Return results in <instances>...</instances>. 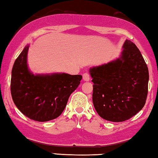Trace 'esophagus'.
Returning <instances> with one entry per match:
<instances>
[{
  "label": "esophagus",
  "mask_w": 158,
  "mask_h": 158,
  "mask_svg": "<svg viewBox=\"0 0 158 158\" xmlns=\"http://www.w3.org/2000/svg\"><path fill=\"white\" fill-rule=\"evenodd\" d=\"M83 79L85 81H89L90 79V74L88 73H85L83 75Z\"/></svg>",
  "instance_id": "esophagus-1"
}]
</instances>
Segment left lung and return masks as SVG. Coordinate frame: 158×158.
Here are the masks:
<instances>
[{
    "label": "left lung",
    "instance_id": "8db88e82",
    "mask_svg": "<svg viewBox=\"0 0 158 158\" xmlns=\"http://www.w3.org/2000/svg\"><path fill=\"white\" fill-rule=\"evenodd\" d=\"M115 60L90 68L93 102L100 117L123 122L140 111L147 99L149 72L141 52L126 40Z\"/></svg>",
    "mask_w": 158,
    "mask_h": 158
}]
</instances>
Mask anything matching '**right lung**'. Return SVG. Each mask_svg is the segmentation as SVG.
<instances>
[{
  "instance_id": "obj_1",
  "label": "right lung",
  "mask_w": 158,
  "mask_h": 158,
  "mask_svg": "<svg viewBox=\"0 0 158 158\" xmlns=\"http://www.w3.org/2000/svg\"><path fill=\"white\" fill-rule=\"evenodd\" d=\"M26 45L11 73L10 92L18 109L31 120L45 122L56 119L65 109L68 98L78 87L81 75H33L28 68Z\"/></svg>"
}]
</instances>
